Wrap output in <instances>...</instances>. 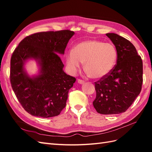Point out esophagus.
Segmentation results:
<instances>
[{"label": "esophagus", "instance_id": "1", "mask_svg": "<svg viewBox=\"0 0 152 152\" xmlns=\"http://www.w3.org/2000/svg\"><path fill=\"white\" fill-rule=\"evenodd\" d=\"M84 81H83V80L81 79H78V83H80V84H83V83H84Z\"/></svg>", "mask_w": 152, "mask_h": 152}]
</instances>
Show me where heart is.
Instances as JSON below:
<instances>
[{"label":"heart","mask_w":152,"mask_h":152,"mask_svg":"<svg viewBox=\"0 0 152 152\" xmlns=\"http://www.w3.org/2000/svg\"><path fill=\"white\" fill-rule=\"evenodd\" d=\"M118 59V51L111 43L91 40L81 42L66 54V65L71 72H75L80 64L84 63L88 76L100 79L110 73Z\"/></svg>","instance_id":"1"}]
</instances>
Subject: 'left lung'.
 <instances>
[{"instance_id":"left-lung-1","label":"left lung","mask_w":152,"mask_h":152,"mask_svg":"<svg viewBox=\"0 0 152 152\" xmlns=\"http://www.w3.org/2000/svg\"><path fill=\"white\" fill-rule=\"evenodd\" d=\"M106 35L117 50V63L110 73L95 82L93 105L99 114H118L127 110L140 94L142 61L130 41L115 33Z\"/></svg>"}]
</instances>
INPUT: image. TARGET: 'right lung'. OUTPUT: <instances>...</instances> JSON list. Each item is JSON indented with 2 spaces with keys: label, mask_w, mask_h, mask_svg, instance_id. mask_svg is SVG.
<instances>
[{
  "label": "right lung",
  "mask_w": 152,
  "mask_h": 152,
  "mask_svg": "<svg viewBox=\"0 0 152 152\" xmlns=\"http://www.w3.org/2000/svg\"><path fill=\"white\" fill-rule=\"evenodd\" d=\"M74 33L70 30L37 33L23 39L12 55L10 80L13 91L25 110L32 115L51 118L65 107L69 89L76 78L64 72L58 54H64ZM39 60L41 74L33 78L24 71V61Z\"/></svg>",
  "instance_id": "obj_1"
}]
</instances>
